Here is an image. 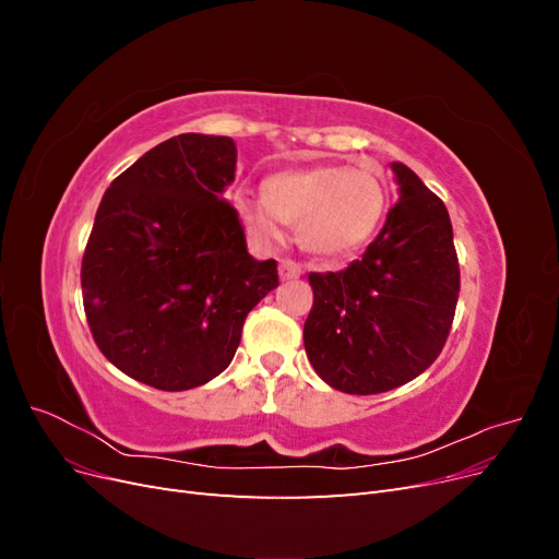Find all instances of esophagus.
I'll return each mask as SVG.
<instances>
[{"label": "esophagus", "instance_id": "1", "mask_svg": "<svg viewBox=\"0 0 559 559\" xmlns=\"http://www.w3.org/2000/svg\"><path fill=\"white\" fill-rule=\"evenodd\" d=\"M300 275H302V267H300L296 261H292V259L280 261V280H282V282L298 280Z\"/></svg>", "mask_w": 559, "mask_h": 559}]
</instances>
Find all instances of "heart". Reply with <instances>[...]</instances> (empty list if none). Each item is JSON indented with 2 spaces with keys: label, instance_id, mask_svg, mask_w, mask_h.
Segmentation results:
<instances>
[{
  "label": "heart",
  "instance_id": "b5f03b06",
  "mask_svg": "<svg viewBox=\"0 0 559 559\" xmlns=\"http://www.w3.org/2000/svg\"><path fill=\"white\" fill-rule=\"evenodd\" d=\"M247 233L261 247L284 238L298 222V240L321 259H347L373 238L386 205L384 183L361 167L317 165L267 177L263 195L233 198Z\"/></svg>",
  "mask_w": 559,
  "mask_h": 559
}]
</instances>
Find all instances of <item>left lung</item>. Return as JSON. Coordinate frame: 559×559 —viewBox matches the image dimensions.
<instances>
[{
	"instance_id": "left-lung-1",
	"label": "left lung",
	"mask_w": 559,
	"mask_h": 559,
	"mask_svg": "<svg viewBox=\"0 0 559 559\" xmlns=\"http://www.w3.org/2000/svg\"><path fill=\"white\" fill-rule=\"evenodd\" d=\"M399 202L359 261L310 273L302 329L317 376L345 394H380L441 354L460 298V263L443 200L408 165L392 163Z\"/></svg>"
}]
</instances>
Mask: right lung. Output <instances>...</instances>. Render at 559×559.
<instances>
[{
  "label": "right lung",
  "instance_id": "right-lung-1",
  "mask_svg": "<svg viewBox=\"0 0 559 559\" xmlns=\"http://www.w3.org/2000/svg\"><path fill=\"white\" fill-rule=\"evenodd\" d=\"M238 148L183 132L118 175L81 263L83 308L99 352L163 392L210 382L235 357L242 324L277 289V263L247 251L224 193Z\"/></svg>",
  "mask_w": 559,
  "mask_h": 559
}]
</instances>
